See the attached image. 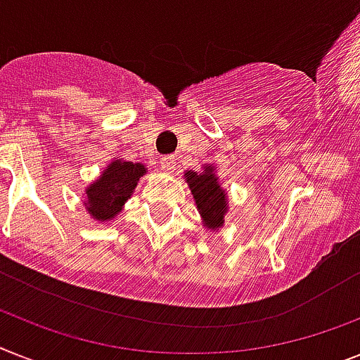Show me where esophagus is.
Masks as SVG:
<instances>
[{
  "label": "esophagus",
  "mask_w": 360,
  "mask_h": 360,
  "mask_svg": "<svg viewBox=\"0 0 360 360\" xmlns=\"http://www.w3.org/2000/svg\"><path fill=\"white\" fill-rule=\"evenodd\" d=\"M160 163H162V171H165V173H174V167H176V160H174V156H163V158L160 160Z\"/></svg>",
  "instance_id": "obj_1"
}]
</instances>
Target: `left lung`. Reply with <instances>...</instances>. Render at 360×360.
<instances>
[{"label": "left lung", "instance_id": "obj_1", "mask_svg": "<svg viewBox=\"0 0 360 360\" xmlns=\"http://www.w3.org/2000/svg\"><path fill=\"white\" fill-rule=\"evenodd\" d=\"M187 186L191 189L197 210L200 213L202 226L210 231H219L224 226V217L228 210V191L221 186L213 163H204L202 171L184 173Z\"/></svg>", "mask_w": 360, "mask_h": 360}]
</instances>
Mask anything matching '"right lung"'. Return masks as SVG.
Wrapping results in <instances>:
<instances>
[{"label": "right lung", "instance_id": "obj_1", "mask_svg": "<svg viewBox=\"0 0 360 360\" xmlns=\"http://www.w3.org/2000/svg\"><path fill=\"white\" fill-rule=\"evenodd\" d=\"M143 174H147V165L143 163L127 162L123 158L112 160L105 171L86 187L82 206H86L90 219L101 224L114 221L132 197Z\"/></svg>", "mask_w": 360, "mask_h": 360}]
</instances>
